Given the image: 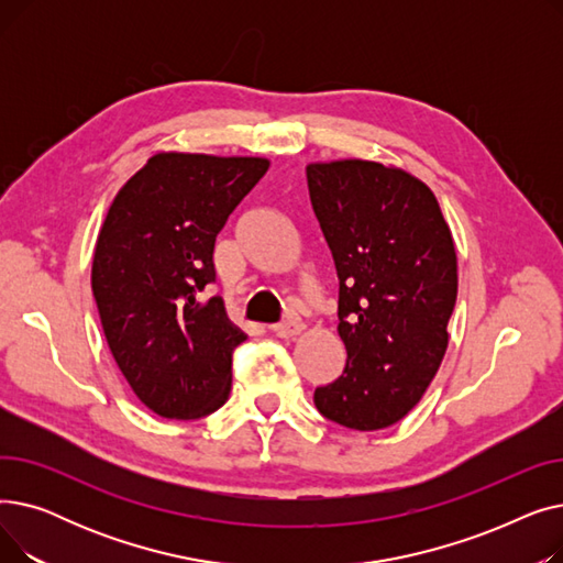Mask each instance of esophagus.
Wrapping results in <instances>:
<instances>
[{
  "instance_id": "1",
  "label": "esophagus",
  "mask_w": 563,
  "mask_h": 563,
  "mask_svg": "<svg viewBox=\"0 0 563 563\" xmlns=\"http://www.w3.org/2000/svg\"><path fill=\"white\" fill-rule=\"evenodd\" d=\"M303 331V321L299 317H287L285 321L276 323L274 327V333L283 340H289V338H297L299 333Z\"/></svg>"
}]
</instances>
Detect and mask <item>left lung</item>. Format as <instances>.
Here are the masks:
<instances>
[{
	"instance_id": "left-lung-1",
	"label": "left lung",
	"mask_w": 563,
	"mask_h": 563,
	"mask_svg": "<svg viewBox=\"0 0 563 563\" xmlns=\"http://www.w3.org/2000/svg\"><path fill=\"white\" fill-rule=\"evenodd\" d=\"M314 217L340 280L342 376L314 390L346 429L397 424L427 393L448 351L459 269L452 230L416 175L367 159L306 166Z\"/></svg>"
}]
</instances>
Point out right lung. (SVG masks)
Listing matches in <instances>:
<instances>
[{"instance_id": "1", "label": "right lung", "mask_w": 563, "mask_h": 563, "mask_svg": "<svg viewBox=\"0 0 563 563\" xmlns=\"http://www.w3.org/2000/svg\"><path fill=\"white\" fill-rule=\"evenodd\" d=\"M269 168L264 157L157 153L115 194L100 228L91 287L111 356L143 406L166 420L221 408L232 351L246 333L214 283V242Z\"/></svg>"}]
</instances>
